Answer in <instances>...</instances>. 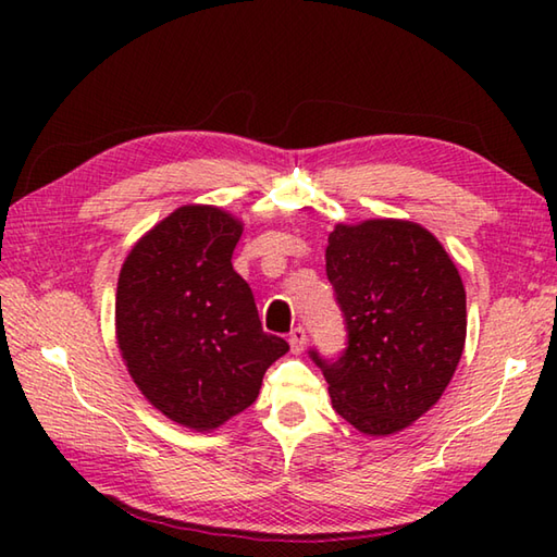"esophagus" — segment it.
<instances>
[{"instance_id":"34e87169","label":"esophagus","mask_w":557,"mask_h":557,"mask_svg":"<svg viewBox=\"0 0 557 557\" xmlns=\"http://www.w3.org/2000/svg\"><path fill=\"white\" fill-rule=\"evenodd\" d=\"M289 347L294 354H301L306 347V330L304 327H294L289 333Z\"/></svg>"}]
</instances>
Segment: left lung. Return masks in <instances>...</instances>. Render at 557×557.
Returning a JSON list of instances; mask_svg holds the SVG:
<instances>
[{
  "label": "left lung",
  "mask_w": 557,
  "mask_h": 557,
  "mask_svg": "<svg viewBox=\"0 0 557 557\" xmlns=\"http://www.w3.org/2000/svg\"><path fill=\"white\" fill-rule=\"evenodd\" d=\"M325 272L345 315L347 349L321 366L342 419L389 435L429 411L467 339V294L443 244L409 220L337 224Z\"/></svg>",
  "instance_id": "obj_1"
}]
</instances>
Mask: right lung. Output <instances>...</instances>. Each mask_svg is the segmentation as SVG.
I'll return each mask as SVG.
<instances>
[{
	"label": "right lung",
	"mask_w": 557,
	"mask_h": 557,
	"mask_svg": "<svg viewBox=\"0 0 557 557\" xmlns=\"http://www.w3.org/2000/svg\"><path fill=\"white\" fill-rule=\"evenodd\" d=\"M244 224L182 206L128 251L116 282V345L152 407L212 431L251 407L289 345L260 327L253 292L232 268Z\"/></svg>",
	"instance_id": "obj_1"
}]
</instances>
